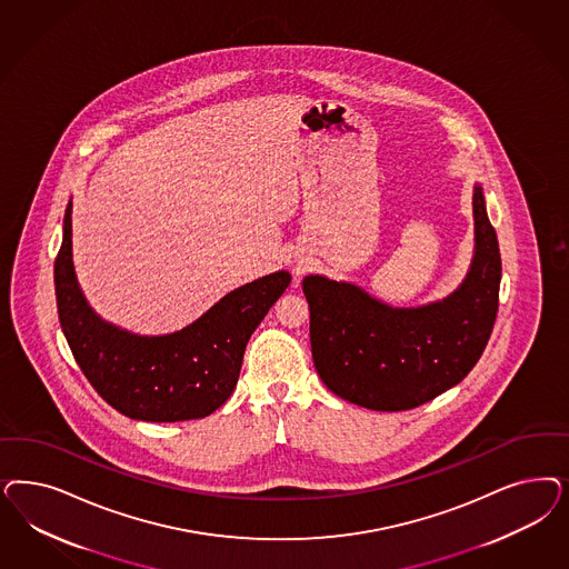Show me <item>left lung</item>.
<instances>
[{
    "mask_svg": "<svg viewBox=\"0 0 569 569\" xmlns=\"http://www.w3.org/2000/svg\"><path fill=\"white\" fill-rule=\"evenodd\" d=\"M473 220L471 268L441 301L391 308L351 282L303 278L313 367L335 396L370 410H410L457 386L476 367L495 329L502 274L479 183Z\"/></svg>",
    "mask_w": 569,
    "mask_h": 569,
    "instance_id": "left-lung-1",
    "label": "left lung"
}]
</instances>
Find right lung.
I'll list each match as a JSON object with an SVG mask.
<instances>
[{
    "instance_id": "right-lung-1",
    "label": "right lung",
    "mask_w": 569,
    "mask_h": 569,
    "mask_svg": "<svg viewBox=\"0 0 569 569\" xmlns=\"http://www.w3.org/2000/svg\"><path fill=\"white\" fill-rule=\"evenodd\" d=\"M73 204H67L56 257L58 320L74 360L102 400L129 419L190 421L209 417L239 381L244 348L291 274L278 270L230 291L199 320L169 335H136L93 312L73 268Z\"/></svg>"
}]
</instances>
